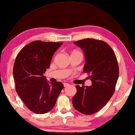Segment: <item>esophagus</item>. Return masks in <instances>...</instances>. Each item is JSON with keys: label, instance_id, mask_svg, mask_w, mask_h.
Wrapping results in <instances>:
<instances>
[{"label": "esophagus", "instance_id": "esophagus-1", "mask_svg": "<svg viewBox=\"0 0 135 135\" xmlns=\"http://www.w3.org/2000/svg\"><path fill=\"white\" fill-rule=\"evenodd\" d=\"M63 84H64V87H68V86H69V84H68V83H64Z\"/></svg>", "mask_w": 135, "mask_h": 135}]
</instances>
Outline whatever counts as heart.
I'll return each mask as SVG.
<instances>
[{
    "label": "heart",
    "instance_id": "b5f03b06",
    "mask_svg": "<svg viewBox=\"0 0 135 135\" xmlns=\"http://www.w3.org/2000/svg\"><path fill=\"white\" fill-rule=\"evenodd\" d=\"M72 54H78V55H80L82 56L81 53H80V52H78V51H73V52H72Z\"/></svg>",
    "mask_w": 135,
    "mask_h": 135
}]
</instances>
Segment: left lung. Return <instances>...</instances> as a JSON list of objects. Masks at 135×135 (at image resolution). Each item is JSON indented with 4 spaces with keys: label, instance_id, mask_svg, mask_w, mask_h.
Masks as SVG:
<instances>
[{
    "label": "left lung",
    "instance_id": "8db88e82",
    "mask_svg": "<svg viewBox=\"0 0 135 135\" xmlns=\"http://www.w3.org/2000/svg\"><path fill=\"white\" fill-rule=\"evenodd\" d=\"M85 56L84 73L90 74V86L76 85L74 107L85 115H92L105 105L114 93L119 76L115 52L105 42L86 38L75 41Z\"/></svg>",
    "mask_w": 135,
    "mask_h": 135
}]
</instances>
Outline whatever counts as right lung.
Returning <instances> with one entry per match:
<instances>
[{
    "mask_svg": "<svg viewBox=\"0 0 135 135\" xmlns=\"http://www.w3.org/2000/svg\"><path fill=\"white\" fill-rule=\"evenodd\" d=\"M62 45L34 41L24 46L15 59L13 69L15 89L27 107L36 114L51 110L64 88L62 83H49L44 76L54 53Z\"/></svg>",
    "mask_w": 135,
    "mask_h": 135,
    "instance_id": "add662e5",
    "label": "right lung"
}]
</instances>
